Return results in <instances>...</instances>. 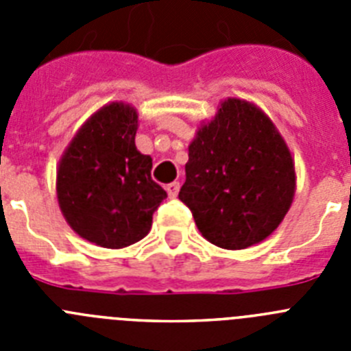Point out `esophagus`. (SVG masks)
<instances>
[{
    "mask_svg": "<svg viewBox=\"0 0 351 351\" xmlns=\"http://www.w3.org/2000/svg\"><path fill=\"white\" fill-rule=\"evenodd\" d=\"M179 188H181V184H179L178 181H173V182H170V184H167L165 190H167V193H169L170 198H176L179 193Z\"/></svg>",
    "mask_w": 351,
    "mask_h": 351,
    "instance_id": "34e87169",
    "label": "esophagus"
}]
</instances>
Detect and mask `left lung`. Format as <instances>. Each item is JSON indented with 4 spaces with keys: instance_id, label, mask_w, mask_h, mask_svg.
I'll return each instance as SVG.
<instances>
[{
    "instance_id": "1",
    "label": "left lung",
    "mask_w": 351,
    "mask_h": 351,
    "mask_svg": "<svg viewBox=\"0 0 351 351\" xmlns=\"http://www.w3.org/2000/svg\"><path fill=\"white\" fill-rule=\"evenodd\" d=\"M179 200L198 230L225 250L260 243L283 221L295 193L293 160L272 121L228 98L190 144Z\"/></svg>"
}]
</instances>
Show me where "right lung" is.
<instances>
[{
    "mask_svg": "<svg viewBox=\"0 0 351 351\" xmlns=\"http://www.w3.org/2000/svg\"><path fill=\"white\" fill-rule=\"evenodd\" d=\"M138 116L125 104L100 108L79 130L58 169V200L82 239L119 250L144 239L167 191L151 178L153 160L135 147Z\"/></svg>",
    "mask_w": 351,
    "mask_h": 351,
    "instance_id": "add662e5",
    "label": "right lung"
}]
</instances>
